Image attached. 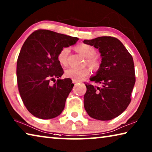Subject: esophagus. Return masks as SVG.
I'll return each instance as SVG.
<instances>
[{
  "mask_svg": "<svg viewBox=\"0 0 152 152\" xmlns=\"http://www.w3.org/2000/svg\"><path fill=\"white\" fill-rule=\"evenodd\" d=\"M80 81H78V80H72V82L74 84H75V83H78V82H79Z\"/></svg>",
  "mask_w": 152,
  "mask_h": 152,
  "instance_id": "1",
  "label": "esophagus"
}]
</instances>
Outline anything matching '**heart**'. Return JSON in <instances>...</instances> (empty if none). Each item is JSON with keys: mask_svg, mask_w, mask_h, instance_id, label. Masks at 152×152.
I'll return each instance as SVG.
<instances>
[{"mask_svg": "<svg viewBox=\"0 0 152 152\" xmlns=\"http://www.w3.org/2000/svg\"><path fill=\"white\" fill-rule=\"evenodd\" d=\"M76 51L81 55L86 58V64L92 70L96 72L99 70L101 67V60L99 58L95 56L96 51L92 46L81 43L76 47ZM69 54V48H63L59 51L57 58L61 65L66 66L68 64V58ZM90 74V69L88 68L77 69V68H68L65 71V76L66 78H72L75 80H80L84 77H86Z\"/></svg>", "mask_w": 152, "mask_h": 152, "instance_id": "heart-1", "label": "heart"}]
</instances>
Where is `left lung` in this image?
I'll return each mask as SVG.
<instances>
[{
    "mask_svg": "<svg viewBox=\"0 0 152 152\" xmlns=\"http://www.w3.org/2000/svg\"><path fill=\"white\" fill-rule=\"evenodd\" d=\"M101 53V67L92 77L98 86L86 83L84 105L90 117L109 121L120 115L132 101L131 94L135 83L132 56L120 41L104 36L84 40Z\"/></svg>",
    "mask_w": 152,
    "mask_h": 152,
    "instance_id": "1",
    "label": "left lung"
}]
</instances>
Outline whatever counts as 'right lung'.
Listing matches in <instances>:
<instances>
[{
  "instance_id": "right-lung-1",
  "label": "right lung",
  "mask_w": 152,
  "mask_h": 152,
  "mask_svg": "<svg viewBox=\"0 0 152 152\" xmlns=\"http://www.w3.org/2000/svg\"><path fill=\"white\" fill-rule=\"evenodd\" d=\"M78 37L45 29L32 33L23 45L17 63L20 96L35 117L50 119L60 115L74 84L61 80L64 71L57 56L63 48L75 44ZM55 78H58L56 82ZM55 80L56 83L51 84Z\"/></svg>"
}]
</instances>
